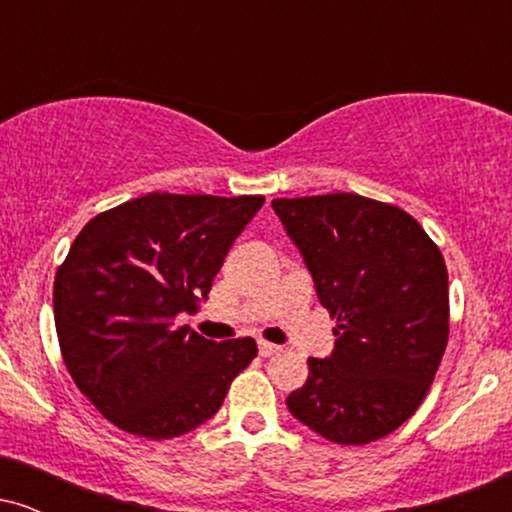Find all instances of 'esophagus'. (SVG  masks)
<instances>
[{"label": "esophagus", "mask_w": 512, "mask_h": 512, "mask_svg": "<svg viewBox=\"0 0 512 512\" xmlns=\"http://www.w3.org/2000/svg\"><path fill=\"white\" fill-rule=\"evenodd\" d=\"M257 351H260V356H274V354H279V346L276 344H269V342H260L257 344Z\"/></svg>", "instance_id": "34e87169"}]
</instances>
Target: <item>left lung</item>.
<instances>
[{
	"mask_svg": "<svg viewBox=\"0 0 512 512\" xmlns=\"http://www.w3.org/2000/svg\"><path fill=\"white\" fill-rule=\"evenodd\" d=\"M320 303L337 320L327 358L286 407L310 431L363 445L424 402L448 344V269L419 221L375 199L337 192L272 199Z\"/></svg>",
	"mask_w": 512,
	"mask_h": 512,
	"instance_id": "left-lung-1",
	"label": "left lung"
}]
</instances>
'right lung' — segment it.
<instances>
[{"label": "right lung", "instance_id": "1", "mask_svg": "<svg viewBox=\"0 0 512 512\" xmlns=\"http://www.w3.org/2000/svg\"><path fill=\"white\" fill-rule=\"evenodd\" d=\"M264 197L149 192L84 226L55 276V327L76 387L117 428L178 438L221 409L255 339L211 342L175 317L207 298Z\"/></svg>", "mask_w": 512, "mask_h": 512}]
</instances>
